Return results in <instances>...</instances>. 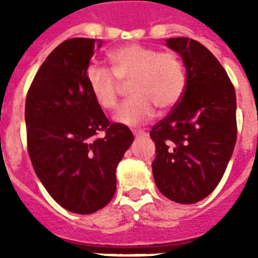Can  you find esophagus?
I'll return each instance as SVG.
<instances>
[{"label": "esophagus", "mask_w": 258, "mask_h": 258, "mask_svg": "<svg viewBox=\"0 0 258 258\" xmlns=\"http://www.w3.org/2000/svg\"><path fill=\"white\" fill-rule=\"evenodd\" d=\"M133 133L135 137H146V133L143 130H134Z\"/></svg>", "instance_id": "1"}]
</instances>
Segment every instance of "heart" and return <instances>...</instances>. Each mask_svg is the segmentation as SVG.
I'll return each instance as SVG.
<instances>
[{
	"label": "heart",
	"mask_w": 258,
	"mask_h": 258,
	"mask_svg": "<svg viewBox=\"0 0 258 258\" xmlns=\"http://www.w3.org/2000/svg\"><path fill=\"white\" fill-rule=\"evenodd\" d=\"M108 58L111 71L99 66L88 67L87 86L101 108L113 109L123 84L130 82L133 96L116 113V120L123 124H141L153 115L154 107L169 111L183 96L186 70L174 50L159 52L151 46L131 42L111 50Z\"/></svg>",
	"instance_id": "1"
}]
</instances>
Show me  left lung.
<instances>
[{
	"label": "left lung",
	"instance_id": "8db88e82",
	"mask_svg": "<svg viewBox=\"0 0 258 258\" xmlns=\"http://www.w3.org/2000/svg\"><path fill=\"white\" fill-rule=\"evenodd\" d=\"M166 45L183 60L186 88L150 131L157 149L154 179L166 198L196 204L220 183L236 146V91L224 67L201 42L175 37Z\"/></svg>",
	"mask_w": 258,
	"mask_h": 258
}]
</instances>
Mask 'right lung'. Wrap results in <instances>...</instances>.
<instances>
[{
	"label": "right lung",
	"mask_w": 258,
	"mask_h": 258,
	"mask_svg": "<svg viewBox=\"0 0 258 258\" xmlns=\"http://www.w3.org/2000/svg\"><path fill=\"white\" fill-rule=\"evenodd\" d=\"M95 45V38L75 37L54 48L25 101L34 171L60 206L78 214L97 212L112 200L116 166L134 141L127 125L107 119L87 86ZM99 132L105 137L97 138Z\"/></svg>",
	"instance_id": "right-lung-1"
}]
</instances>
